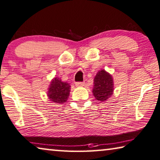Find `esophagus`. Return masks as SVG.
I'll list each match as a JSON object with an SVG mask.
<instances>
[{"label":"esophagus","instance_id":"esophagus-1","mask_svg":"<svg viewBox=\"0 0 160 160\" xmlns=\"http://www.w3.org/2000/svg\"><path fill=\"white\" fill-rule=\"evenodd\" d=\"M85 84L84 82H77L76 83V86L77 87H80V86H83Z\"/></svg>","mask_w":160,"mask_h":160}]
</instances>
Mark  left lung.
<instances>
[{"label":"left lung","mask_w":160,"mask_h":160,"mask_svg":"<svg viewBox=\"0 0 160 160\" xmlns=\"http://www.w3.org/2000/svg\"><path fill=\"white\" fill-rule=\"evenodd\" d=\"M93 95L96 100L103 102L108 100L114 93V80L110 73L100 69L93 80Z\"/></svg>","instance_id":"obj_1"}]
</instances>
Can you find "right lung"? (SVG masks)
I'll list each match as a JSON object with an SVG mask.
<instances>
[{
    "mask_svg": "<svg viewBox=\"0 0 160 160\" xmlns=\"http://www.w3.org/2000/svg\"><path fill=\"white\" fill-rule=\"evenodd\" d=\"M70 89L69 83L62 82L60 78L54 77L48 88L47 96L52 102L63 104L68 99Z\"/></svg>",
    "mask_w": 160,
    "mask_h": 160,
    "instance_id": "right-lung-1",
    "label": "right lung"
}]
</instances>
